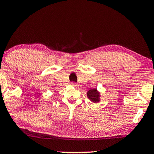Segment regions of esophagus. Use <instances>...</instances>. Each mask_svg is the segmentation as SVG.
Returning <instances> with one entry per match:
<instances>
[{
  "mask_svg": "<svg viewBox=\"0 0 154 154\" xmlns=\"http://www.w3.org/2000/svg\"><path fill=\"white\" fill-rule=\"evenodd\" d=\"M71 85H72V86L75 87H77V86H78V85H77V84H76L75 82H72L71 83Z\"/></svg>",
  "mask_w": 154,
  "mask_h": 154,
  "instance_id": "obj_1",
  "label": "esophagus"
}]
</instances>
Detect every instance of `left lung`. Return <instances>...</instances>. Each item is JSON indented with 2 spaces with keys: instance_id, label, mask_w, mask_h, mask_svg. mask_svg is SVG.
Listing matches in <instances>:
<instances>
[{
  "instance_id": "8db88e82",
  "label": "left lung",
  "mask_w": 154,
  "mask_h": 154,
  "mask_svg": "<svg viewBox=\"0 0 154 154\" xmlns=\"http://www.w3.org/2000/svg\"><path fill=\"white\" fill-rule=\"evenodd\" d=\"M87 97L90 101L94 103H97L100 101V92L97 90V89H91L87 91Z\"/></svg>"
}]
</instances>
